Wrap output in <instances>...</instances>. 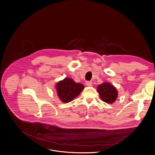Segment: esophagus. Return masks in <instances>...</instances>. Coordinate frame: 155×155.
I'll list each match as a JSON object with an SVG mask.
<instances>
[{
    "label": "esophagus",
    "instance_id": "esophagus-1",
    "mask_svg": "<svg viewBox=\"0 0 155 155\" xmlns=\"http://www.w3.org/2000/svg\"><path fill=\"white\" fill-rule=\"evenodd\" d=\"M86 86H91L92 85V81H86Z\"/></svg>",
    "mask_w": 155,
    "mask_h": 155
}]
</instances>
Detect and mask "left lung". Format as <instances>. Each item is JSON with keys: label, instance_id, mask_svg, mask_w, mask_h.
I'll return each instance as SVG.
<instances>
[{"label": "left lung", "instance_id": "obj_1", "mask_svg": "<svg viewBox=\"0 0 155 155\" xmlns=\"http://www.w3.org/2000/svg\"><path fill=\"white\" fill-rule=\"evenodd\" d=\"M97 91L101 99L106 103H114L118 97V91L115 87L106 82L98 86Z\"/></svg>", "mask_w": 155, "mask_h": 155}]
</instances>
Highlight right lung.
Listing matches in <instances>:
<instances>
[{
    "mask_svg": "<svg viewBox=\"0 0 155 155\" xmlns=\"http://www.w3.org/2000/svg\"><path fill=\"white\" fill-rule=\"evenodd\" d=\"M84 86L81 83H77L72 79L65 78L63 81L57 83L58 95L62 102L68 103L78 96L84 89Z\"/></svg>",
    "mask_w": 155,
    "mask_h": 155,
    "instance_id": "add662e5",
    "label": "right lung"
}]
</instances>
